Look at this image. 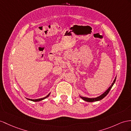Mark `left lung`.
I'll return each mask as SVG.
<instances>
[{
  "mask_svg": "<svg viewBox=\"0 0 131 131\" xmlns=\"http://www.w3.org/2000/svg\"><path fill=\"white\" fill-rule=\"evenodd\" d=\"M116 77L115 78V80H114V81H113V83H112V85L110 86V88L108 89H107L105 92H104L103 93H102V94L101 95H100V96L97 97H96V98H88V97H82V96H80V97H81L82 100H83L84 101H87V102L98 101H100L101 100L103 99L107 94H108V92H110V90L111 89L113 85H114V83H115V82L116 81Z\"/></svg>",
  "mask_w": 131,
  "mask_h": 131,
  "instance_id": "8db88e82",
  "label": "left lung"
}]
</instances>
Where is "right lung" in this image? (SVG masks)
Wrapping results in <instances>:
<instances>
[{
	"label": "right lung",
	"mask_w": 131,
	"mask_h": 131,
	"mask_svg": "<svg viewBox=\"0 0 131 131\" xmlns=\"http://www.w3.org/2000/svg\"><path fill=\"white\" fill-rule=\"evenodd\" d=\"M50 94V93H49V95H47L46 97H43V98H41V99H35V100H32V99H27L26 98V99L28 100H30V101H34V102H38V101H42L43 100H44L45 99H46L47 97H48L49 96Z\"/></svg>",
	"instance_id": "obj_1"
}]
</instances>
